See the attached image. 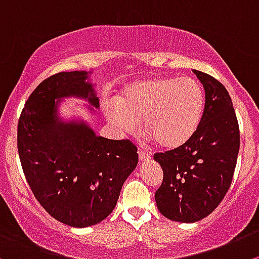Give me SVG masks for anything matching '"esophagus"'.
<instances>
[{"mask_svg":"<svg viewBox=\"0 0 259 259\" xmlns=\"http://www.w3.org/2000/svg\"><path fill=\"white\" fill-rule=\"evenodd\" d=\"M139 159H140V161H149L150 160V155L147 154V152H145V151H142V150H139Z\"/></svg>","mask_w":259,"mask_h":259,"instance_id":"obj_1","label":"esophagus"}]
</instances>
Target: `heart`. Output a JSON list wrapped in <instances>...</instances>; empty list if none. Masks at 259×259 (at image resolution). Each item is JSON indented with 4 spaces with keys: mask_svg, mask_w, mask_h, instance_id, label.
<instances>
[{
    "mask_svg": "<svg viewBox=\"0 0 259 259\" xmlns=\"http://www.w3.org/2000/svg\"><path fill=\"white\" fill-rule=\"evenodd\" d=\"M205 107L201 83L191 76L155 77L127 85L117 103L105 105L108 120L130 134L141 127L165 150L183 146L196 134Z\"/></svg>",
    "mask_w": 259,
    "mask_h": 259,
    "instance_id": "obj_1",
    "label": "heart"
}]
</instances>
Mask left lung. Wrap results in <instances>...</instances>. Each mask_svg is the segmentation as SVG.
<instances>
[{
	"label": "left lung",
	"instance_id": "left-lung-1",
	"mask_svg": "<svg viewBox=\"0 0 259 259\" xmlns=\"http://www.w3.org/2000/svg\"><path fill=\"white\" fill-rule=\"evenodd\" d=\"M205 89V109L196 134L183 146L155 154L164 179L155 193L161 215L196 223L223 201L233 181L240 146L238 119L228 90L212 76L193 70Z\"/></svg>",
	"mask_w": 259,
	"mask_h": 259
}]
</instances>
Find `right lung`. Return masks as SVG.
Instances as JSON below:
<instances>
[{
  "mask_svg": "<svg viewBox=\"0 0 259 259\" xmlns=\"http://www.w3.org/2000/svg\"><path fill=\"white\" fill-rule=\"evenodd\" d=\"M91 72H60L31 93L17 125V149L34 196L56 220L73 228L99 224L112 213L125 179L139 162L128 140L98 136L82 118L65 119L61 103L85 100L99 109Z\"/></svg>",
  "mask_w": 259,
  "mask_h": 259,
  "instance_id": "add662e5",
  "label": "right lung"
}]
</instances>
